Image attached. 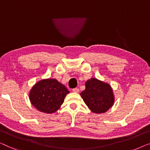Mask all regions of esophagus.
<instances>
[{
  "label": "esophagus",
  "mask_w": 150,
  "mask_h": 150,
  "mask_svg": "<svg viewBox=\"0 0 150 150\" xmlns=\"http://www.w3.org/2000/svg\"><path fill=\"white\" fill-rule=\"evenodd\" d=\"M73 92H75V93H78V92H79V88H73Z\"/></svg>",
  "instance_id": "1"
}]
</instances>
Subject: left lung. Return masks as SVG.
Returning a JSON list of instances; mask_svg holds the SVG:
<instances>
[{
	"instance_id": "left-lung-1",
	"label": "left lung",
	"mask_w": 150,
	"mask_h": 150,
	"mask_svg": "<svg viewBox=\"0 0 150 150\" xmlns=\"http://www.w3.org/2000/svg\"><path fill=\"white\" fill-rule=\"evenodd\" d=\"M86 89L80 93L81 98L91 111L103 113L114 103L113 90L109 83L91 78L86 82Z\"/></svg>"
}]
</instances>
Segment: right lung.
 <instances>
[{
	"mask_svg": "<svg viewBox=\"0 0 150 150\" xmlns=\"http://www.w3.org/2000/svg\"><path fill=\"white\" fill-rule=\"evenodd\" d=\"M67 88L56 79H42L31 89L29 98L37 110L45 113H55L69 93Z\"/></svg>",
	"mask_w": 150,
	"mask_h": 150,
	"instance_id": "add662e5",
	"label": "right lung"
}]
</instances>
